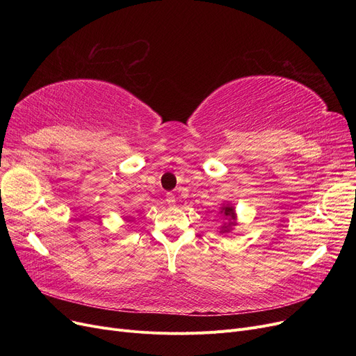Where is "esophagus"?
<instances>
[{
	"mask_svg": "<svg viewBox=\"0 0 356 356\" xmlns=\"http://www.w3.org/2000/svg\"><path fill=\"white\" fill-rule=\"evenodd\" d=\"M165 202H167V204H170V207H173V204L176 203V196L173 193H167L165 195Z\"/></svg>",
	"mask_w": 356,
	"mask_h": 356,
	"instance_id": "1",
	"label": "esophagus"
}]
</instances>
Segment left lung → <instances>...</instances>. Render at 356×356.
<instances>
[{"label":"left lung","mask_w":356,"mask_h":356,"mask_svg":"<svg viewBox=\"0 0 356 356\" xmlns=\"http://www.w3.org/2000/svg\"><path fill=\"white\" fill-rule=\"evenodd\" d=\"M219 213L223 218L222 227L219 228V234H229L234 231V227L238 225V218H236V212H235V207L232 203H222V207L219 208Z\"/></svg>","instance_id":"obj_1"}]
</instances>
